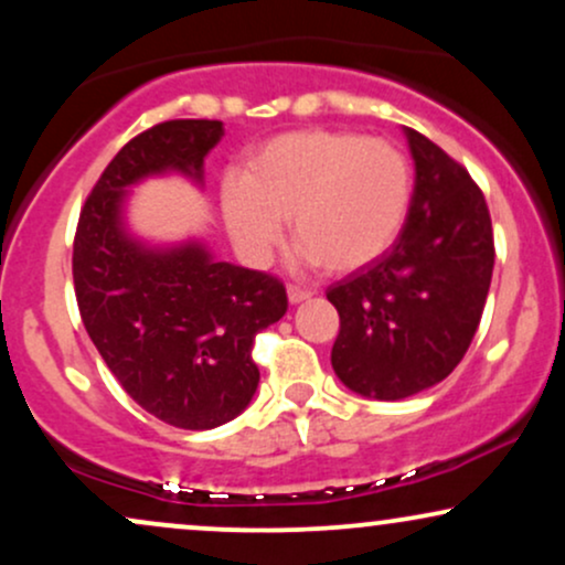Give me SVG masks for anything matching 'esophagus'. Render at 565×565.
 I'll list each match as a JSON object with an SVG mask.
<instances>
[{
    "instance_id": "34e87169",
    "label": "esophagus",
    "mask_w": 565,
    "mask_h": 565,
    "mask_svg": "<svg viewBox=\"0 0 565 565\" xmlns=\"http://www.w3.org/2000/svg\"><path fill=\"white\" fill-rule=\"evenodd\" d=\"M287 297H289V305H300L310 297L308 289H300V287H289L287 289Z\"/></svg>"
}]
</instances>
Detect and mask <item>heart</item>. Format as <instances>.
Segmentation results:
<instances>
[{"instance_id": "b5f03b06", "label": "heart", "mask_w": 565, "mask_h": 565, "mask_svg": "<svg viewBox=\"0 0 565 565\" xmlns=\"http://www.w3.org/2000/svg\"><path fill=\"white\" fill-rule=\"evenodd\" d=\"M412 167L401 148L342 129H295L246 161L220 191L225 228L242 257L268 263L289 217L302 265L350 274L380 260L404 228Z\"/></svg>"}]
</instances>
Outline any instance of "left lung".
<instances>
[{"mask_svg":"<svg viewBox=\"0 0 565 565\" xmlns=\"http://www.w3.org/2000/svg\"><path fill=\"white\" fill-rule=\"evenodd\" d=\"M404 135L414 159L404 231L380 260L327 291L340 313L334 374L374 401H404L449 377L481 323L494 270L483 193L436 142Z\"/></svg>","mask_w":565,"mask_h":565,"instance_id":"left-lung-1","label":"left lung"}]
</instances>
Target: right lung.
Returning a JSON list of instances; mask_svg holds the SVG:
<instances>
[{"mask_svg": "<svg viewBox=\"0 0 565 565\" xmlns=\"http://www.w3.org/2000/svg\"><path fill=\"white\" fill-rule=\"evenodd\" d=\"M223 132V121L174 119L129 140L89 193L74 242L89 340L135 404L183 430H212L249 406L255 337L287 313L278 278L217 260L196 236L151 242L129 228L132 188L180 174L201 191Z\"/></svg>", "mask_w": 565, "mask_h": 565, "instance_id": "1", "label": "right lung"}]
</instances>
